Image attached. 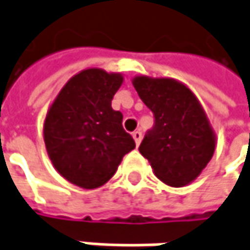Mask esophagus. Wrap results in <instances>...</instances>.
I'll return each mask as SVG.
<instances>
[{
  "label": "esophagus",
  "instance_id": "obj_1",
  "mask_svg": "<svg viewBox=\"0 0 250 250\" xmlns=\"http://www.w3.org/2000/svg\"><path fill=\"white\" fill-rule=\"evenodd\" d=\"M133 139H134V141H136V144L139 146L140 141H141V139H143V133H141L140 130H136V131L133 133Z\"/></svg>",
  "mask_w": 250,
  "mask_h": 250
}]
</instances>
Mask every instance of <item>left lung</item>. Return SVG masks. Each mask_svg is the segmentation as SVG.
Here are the masks:
<instances>
[{
	"label": "left lung",
	"instance_id": "8db88e82",
	"mask_svg": "<svg viewBox=\"0 0 250 250\" xmlns=\"http://www.w3.org/2000/svg\"><path fill=\"white\" fill-rule=\"evenodd\" d=\"M133 84L154 114V125L146 133L140 153L167 185L194 181L215 151V136L197 97L172 79L139 76Z\"/></svg>",
	"mask_w": 250,
	"mask_h": 250
}]
</instances>
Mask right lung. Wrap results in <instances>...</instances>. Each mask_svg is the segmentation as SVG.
<instances>
[{
  "label": "right lung",
  "instance_id": "obj_1",
  "mask_svg": "<svg viewBox=\"0 0 250 250\" xmlns=\"http://www.w3.org/2000/svg\"><path fill=\"white\" fill-rule=\"evenodd\" d=\"M119 73L86 69L61 90L45 119L43 139L53 167L72 184L96 188L114 175L136 143L111 109Z\"/></svg>",
  "mask_w": 250,
  "mask_h": 250
}]
</instances>
